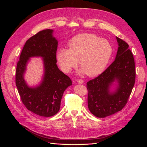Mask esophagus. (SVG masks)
<instances>
[{"mask_svg":"<svg viewBox=\"0 0 147 147\" xmlns=\"http://www.w3.org/2000/svg\"><path fill=\"white\" fill-rule=\"evenodd\" d=\"M77 82L78 83H79V84H83L84 81L82 79H78V80H77Z\"/></svg>","mask_w":147,"mask_h":147,"instance_id":"34e87169","label":"esophagus"}]
</instances>
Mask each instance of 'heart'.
<instances>
[{
	"mask_svg": "<svg viewBox=\"0 0 147 147\" xmlns=\"http://www.w3.org/2000/svg\"><path fill=\"white\" fill-rule=\"evenodd\" d=\"M69 49L60 48L56 58L62 70L69 72L80 61L81 72L96 76L107 66L113 55V47L105 38L93 34H82L69 41Z\"/></svg>",
	"mask_w": 147,
	"mask_h": 147,
	"instance_id": "1",
	"label": "heart"
}]
</instances>
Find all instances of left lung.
<instances>
[{
    "mask_svg": "<svg viewBox=\"0 0 147 147\" xmlns=\"http://www.w3.org/2000/svg\"><path fill=\"white\" fill-rule=\"evenodd\" d=\"M118 48L116 58L98 77L87 82L88 105L92 114L105 118L121 110L126 105L136 80L135 62L129 45L117 37ZM117 79V91H109V86Z\"/></svg>",
    "mask_w": 147,
    "mask_h": 147,
    "instance_id": "obj_1",
    "label": "left lung"
}]
</instances>
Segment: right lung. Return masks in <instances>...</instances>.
Listing matches in <instances>:
<instances>
[{
	"mask_svg": "<svg viewBox=\"0 0 147 147\" xmlns=\"http://www.w3.org/2000/svg\"><path fill=\"white\" fill-rule=\"evenodd\" d=\"M53 31L41 30L26 41L17 63L15 75L16 86L23 104L30 112L45 117H52L59 112L63 93L72 84L70 78L57 66V41L53 37ZM34 56L44 58L45 75L40 86L29 88L23 75L29 57Z\"/></svg>",
	"mask_w": 147,
	"mask_h": 147,
	"instance_id": "1",
	"label": "right lung"
}]
</instances>
